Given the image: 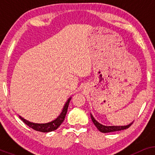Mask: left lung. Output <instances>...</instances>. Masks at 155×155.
<instances>
[{"label": "left lung", "mask_w": 155, "mask_h": 155, "mask_svg": "<svg viewBox=\"0 0 155 155\" xmlns=\"http://www.w3.org/2000/svg\"><path fill=\"white\" fill-rule=\"evenodd\" d=\"M90 116H91V118H92L93 124H94V126L97 127V129H98L100 132L105 133L125 130V129L128 128L133 123V121L131 122L130 124H129L128 125H126V126H104V125L101 124L100 123L97 121V120L94 118V116H92V114H90Z\"/></svg>", "instance_id": "obj_1"}]
</instances>
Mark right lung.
Segmentation results:
<instances>
[{"instance_id":"obj_1","label":"right lung","mask_w":155,"mask_h":155,"mask_svg":"<svg viewBox=\"0 0 155 155\" xmlns=\"http://www.w3.org/2000/svg\"><path fill=\"white\" fill-rule=\"evenodd\" d=\"M71 98L72 97H70V98L68 99V100L66 102H65L64 107L63 108L62 111H61V113L60 114V115H59L56 119L53 120L51 121L48 123H46V124H36V123L30 122L29 121V120L25 119L24 118H22V116H19V117L20 118V119L22 120L25 124L27 125L29 127H30V128L34 129V130L39 131V132H42V133L51 132V131L56 130V129L61 126V124L63 122V120H64L65 115H66L67 114L68 108L70 101H71Z\"/></svg>"}]
</instances>
